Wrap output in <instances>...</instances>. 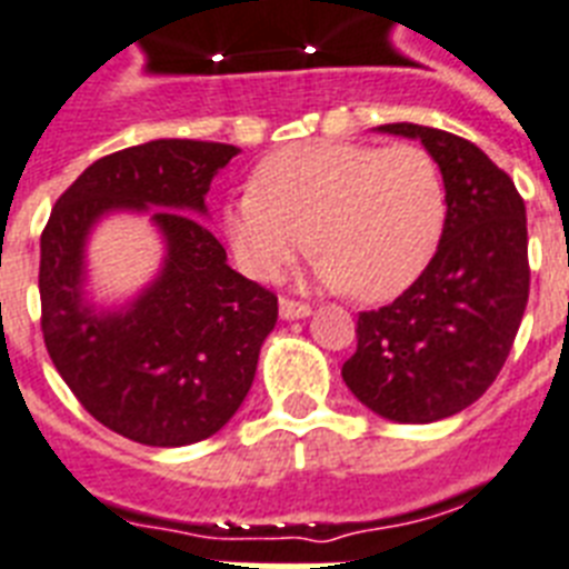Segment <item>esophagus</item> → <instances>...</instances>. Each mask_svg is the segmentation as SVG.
I'll list each match as a JSON object with an SVG mask.
<instances>
[{"instance_id":"esophagus-1","label":"esophagus","mask_w":569,"mask_h":569,"mask_svg":"<svg viewBox=\"0 0 569 569\" xmlns=\"http://www.w3.org/2000/svg\"><path fill=\"white\" fill-rule=\"evenodd\" d=\"M309 312H312V307H309V303H303V300H295V298L280 300V316H283L286 321H295V318H307Z\"/></svg>"}]
</instances>
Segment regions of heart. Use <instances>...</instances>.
Returning <instances> with one entry per match:
<instances>
[{"mask_svg":"<svg viewBox=\"0 0 569 569\" xmlns=\"http://www.w3.org/2000/svg\"><path fill=\"white\" fill-rule=\"evenodd\" d=\"M445 212V180L420 146L303 142L257 166L224 210V233L253 280L280 274L309 242L325 283L386 300L427 269Z\"/></svg>","mask_w":569,"mask_h":569,"instance_id":"b5f03b06","label":"heart"}]
</instances>
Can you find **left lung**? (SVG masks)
Here are the masks:
<instances>
[{
  "label": "left lung",
  "mask_w": 569,
  "mask_h": 569,
  "mask_svg": "<svg viewBox=\"0 0 569 569\" xmlns=\"http://www.w3.org/2000/svg\"><path fill=\"white\" fill-rule=\"evenodd\" d=\"M418 137L441 166L447 219L436 257L403 295L359 312L348 389L397 423L468 409L509 359L529 300L526 204L515 180L465 137L427 124H380Z\"/></svg>",
  "instance_id": "left-lung-1"
}]
</instances>
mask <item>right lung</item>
Masks as SVG:
<instances>
[{
	"mask_svg": "<svg viewBox=\"0 0 569 569\" xmlns=\"http://www.w3.org/2000/svg\"><path fill=\"white\" fill-rule=\"evenodd\" d=\"M237 146L151 140L101 157L58 198L40 237V330L54 368L92 418L149 447L216 436L242 406L277 295L228 266L198 219ZM117 206H157L164 274L128 313L80 307L86 230Z\"/></svg>",
	"mask_w": 569,
	"mask_h": 569,
	"instance_id": "add662e5",
	"label": "right lung"
}]
</instances>
